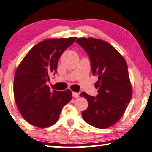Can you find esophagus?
Instances as JSON below:
<instances>
[{
	"label": "esophagus",
	"instance_id": "obj_1",
	"mask_svg": "<svg viewBox=\"0 0 152 152\" xmlns=\"http://www.w3.org/2000/svg\"><path fill=\"white\" fill-rule=\"evenodd\" d=\"M73 96L75 98H78V97H79V94L77 93H73Z\"/></svg>",
	"mask_w": 152,
	"mask_h": 152
}]
</instances>
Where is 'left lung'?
<instances>
[{
  "label": "left lung",
  "mask_w": 152,
  "mask_h": 152,
  "mask_svg": "<svg viewBox=\"0 0 152 152\" xmlns=\"http://www.w3.org/2000/svg\"><path fill=\"white\" fill-rule=\"evenodd\" d=\"M76 41L88 54L92 73L98 78L95 84L98 89L96 97L80 95L88 102L83 118L95 128H109L121 118L132 97L127 63L106 41L93 38H79Z\"/></svg>",
  "instance_id": "left-lung-1"
}]
</instances>
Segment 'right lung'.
<instances>
[{
    "mask_svg": "<svg viewBox=\"0 0 152 152\" xmlns=\"http://www.w3.org/2000/svg\"><path fill=\"white\" fill-rule=\"evenodd\" d=\"M76 37L50 38L34 45L17 67L14 78V97L17 108L28 124L47 128L59 119L63 107L70 102V90L57 91L46 84L57 72L61 55Z\"/></svg>",
    "mask_w": 152,
    "mask_h": 152,
    "instance_id": "obj_1",
    "label": "right lung"
}]
</instances>
